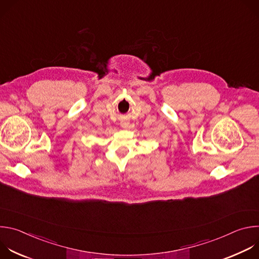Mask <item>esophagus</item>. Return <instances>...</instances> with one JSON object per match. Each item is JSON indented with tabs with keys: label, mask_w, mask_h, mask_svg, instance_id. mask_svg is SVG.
Instances as JSON below:
<instances>
[{
	"label": "esophagus",
	"mask_w": 259,
	"mask_h": 259,
	"mask_svg": "<svg viewBox=\"0 0 259 259\" xmlns=\"http://www.w3.org/2000/svg\"><path fill=\"white\" fill-rule=\"evenodd\" d=\"M128 125H129V123L126 122V121H122V122H121V126H122V127H128Z\"/></svg>",
	"instance_id": "obj_1"
}]
</instances>
